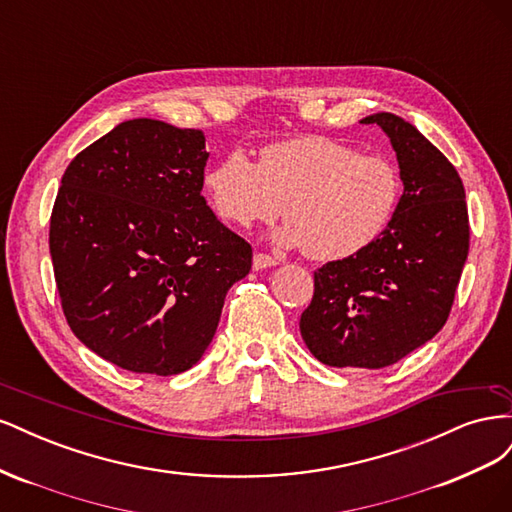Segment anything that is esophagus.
<instances>
[{"label": "esophagus", "mask_w": 512, "mask_h": 512, "mask_svg": "<svg viewBox=\"0 0 512 512\" xmlns=\"http://www.w3.org/2000/svg\"><path fill=\"white\" fill-rule=\"evenodd\" d=\"M277 262H280V260L265 254V252H256L254 254V269H269V267H275Z\"/></svg>", "instance_id": "obj_1"}]
</instances>
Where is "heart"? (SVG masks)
Returning a JSON list of instances; mask_svg holds the SVG:
<instances>
[{
    "label": "heart",
    "mask_w": 512,
    "mask_h": 512,
    "mask_svg": "<svg viewBox=\"0 0 512 512\" xmlns=\"http://www.w3.org/2000/svg\"><path fill=\"white\" fill-rule=\"evenodd\" d=\"M215 213L235 226L267 224L284 211L282 245L314 260L361 252L391 222L397 168L329 136H297L260 149L258 164L232 149L205 175Z\"/></svg>",
    "instance_id": "1"
}]
</instances>
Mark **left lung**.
I'll return each instance as SVG.
<instances>
[{
    "label": "left lung",
    "mask_w": 512,
    "mask_h": 512,
    "mask_svg": "<svg viewBox=\"0 0 512 512\" xmlns=\"http://www.w3.org/2000/svg\"><path fill=\"white\" fill-rule=\"evenodd\" d=\"M363 123L389 134L404 194L378 239L314 271L299 329L324 365L380 369L446 324L470 250V220L455 166L412 123L393 113Z\"/></svg>",
    "instance_id": "8db88e82"
}]
</instances>
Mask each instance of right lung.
<instances>
[{
  "mask_svg": "<svg viewBox=\"0 0 512 512\" xmlns=\"http://www.w3.org/2000/svg\"><path fill=\"white\" fill-rule=\"evenodd\" d=\"M203 130L123 121L61 177L49 247L72 333L136 374H181L218 329L228 288L252 269V245L200 196Z\"/></svg>",
  "mask_w": 512,
  "mask_h": 512,
  "instance_id": "right-lung-1",
  "label": "right lung"
}]
</instances>
